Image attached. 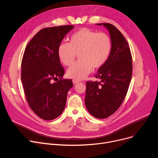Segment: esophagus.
Returning a JSON list of instances; mask_svg holds the SVG:
<instances>
[{"label": "esophagus", "mask_w": 158, "mask_h": 158, "mask_svg": "<svg viewBox=\"0 0 158 158\" xmlns=\"http://www.w3.org/2000/svg\"><path fill=\"white\" fill-rule=\"evenodd\" d=\"M79 82H80V80H73V84H74V85L77 84V83H79Z\"/></svg>", "instance_id": "1"}]
</instances>
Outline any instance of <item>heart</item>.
Masks as SVG:
<instances>
[{"label":"heart","instance_id":"1","mask_svg":"<svg viewBox=\"0 0 158 158\" xmlns=\"http://www.w3.org/2000/svg\"><path fill=\"white\" fill-rule=\"evenodd\" d=\"M111 51L112 41L106 34L82 28L71 35L69 44H60L57 54L60 62L68 67L72 66L78 54L80 60L68 70L67 75L70 78L80 80L85 78L92 68L103 67Z\"/></svg>","mask_w":158,"mask_h":158}]
</instances>
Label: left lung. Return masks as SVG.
Instances as JSON below:
<instances>
[{
  "mask_svg": "<svg viewBox=\"0 0 158 158\" xmlns=\"http://www.w3.org/2000/svg\"><path fill=\"white\" fill-rule=\"evenodd\" d=\"M103 25L109 31L112 51L96 75L101 81L86 82L85 103L92 116L105 118L116 112L126 96L132 77V57L126 40L114 25Z\"/></svg>",
  "mask_w": 158,
  "mask_h": 158,
  "instance_id": "8db88e82",
  "label": "left lung"
}]
</instances>
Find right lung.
Masks as SVG:
<instances>
[{
	"label": "right lung",
	"instance_id": "obj_1",
	"mask_svg": "<svg viewBox=\"0 0 158 158\" xmlns=\"http://www.w3.org/2000/svg\"><path fill=\"white\" fill-rule=\"evenodd\" d=\"M74 27L62 25L41 29L27 44L23 55L21 78L26 99L33 112L46 120L60 115L68 92L73 86L71 80L62 79L64 69L57 50ZM55 79L57 81L52 82Z\"/></svg>",
	"mask_w": 158,
	"mask_h": 158
}]
</instances>
